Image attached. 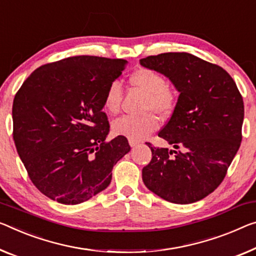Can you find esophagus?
I'll return each mask as SVG.
<instances>
[{"label": "esophagus", "instance_id": "1", "mask_svg": "<svg viewBox=\"0 0 256 256\" xmlns=\"http://www.w3.org/2000/svg\"><path fill=\"white\" fill-rule=\"evenodd\" d=\"M140 144V142L138 140H132V138H129V145H130L132 148H134V146H136V145H138Z\"/></svg>", "mask_w": 256, "mask_h": 256}]
</instances>
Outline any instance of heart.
Returning a JSON list of instances; mask_svg holds the SVG:
<instances>
[{
  "label": "heart",
  "instance_id": "heart-1",
  "mask_svg": "<svg viewBox=\"0 0 256 256\" xmlns=\"http://www.w3.org/2000/svg\"><path fill=\"white\" fill-rule=\"evenodd\" d=\"M129 82L134 88L145 92L143 111L144 116H124L116 120L112 130L116 135L124 136L132 140H143L159 127V120L152 112L160 116H170L176 106V94L167 84L162 74L148 68H140L130 74ZM122 100V88L119 81L110 82L104 94V106L110 113H116L120 110Z\"/></svg>",
  "mask_w": 256,
  "mask_h": 256
}]
</instances>
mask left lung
Here are the masks:
<instances>
[{
  "instance_id": "left-lung-1",
  "label": "left lung",
  "mask_w": 256,
  "mask_h": 256,
  "mask_svg": "<svg viewBox=\"0 0 256 256\" xmlns=\"http://www.w3.org/2000/svg\"><path fill=\"white\" fill-rule=\"evenodd\" d=\"M166 76L178 90L174 112L158 132L175 150L152 146L143 182L160 198L192 204L212 194L226 175L242 142L244 100L230 74L188 52L140 60Z\"/></svg>"
}]
</instances>
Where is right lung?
Here are the masks:
<instances>
[{"instance_id": "obj_1", "label": "right lung", "mask_w": 256, "mask_h": 256, "mask_svg": "<svg viewBox=\"0 0 256 256\" xmlns=\"http://www.w3.org/2000/svg\"><path fill=\"white\" fill-rule=\"evenodd\" d=\"M127 60L76 56L35 70L16 94L14 140L30 180L48 198L76 205L111 183L130 151L124 136L108 142L104 94Z\"/></svg>"}]
</instances>
